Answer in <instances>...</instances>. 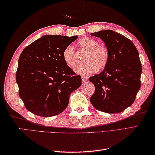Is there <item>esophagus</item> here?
<instances>
[{
    "label": "esophagus",
    "instance_id": "esophagus-1",
    "mask_svg": "<svg viewBox=\"0 0 155 155\" xmlns=\"http://www.w3.org/2000/svg\"><path fill=\"white\" fill-rule=\"evenodd\" d=\"M88 80V78L87 77H82V81L83 82V83H85V82H87Z\"/></svg>",
    "mask_w": 155,
    "mask_h": 155
}]
</instances>
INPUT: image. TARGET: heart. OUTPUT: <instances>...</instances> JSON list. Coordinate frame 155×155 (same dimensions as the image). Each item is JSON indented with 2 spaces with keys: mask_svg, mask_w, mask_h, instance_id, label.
<instances>
[{
  "mask_svg": "<svg viewBox=\"0 0 155 155\" xmlns=\"http://www.w3.org/2000/svg\"><path fill=\"white\" fill-rule=\"evenodd\" d=\"M78 48L87 51L85 56V64L78 65L74 69L76 73L79 74H92L96 72L98 69L101 70L106 67L109 52L103 45H100L97 40L91 37L83 38L78 42ZM62 58L69 67L73 68L76 65V53L74 48L69 45L65 47L62 52Z\"/></svg>",
  "mask_w": 155,
  "mask_h": 155,
  "instance_id": "b5f03b06",
  "label": "heart"
}]
</instances>
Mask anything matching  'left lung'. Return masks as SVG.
Listing matches in <instances>:
<instances>
[{
	"mask_svg": "<svg viewBox=\"0 0 155 155\" xmlns=\"http://www.w3.org/2000/svg\"><path fill=\"white\" fill-rule=\"evenodd\" d=\"M91 35L99 37L109 52L104 70L88 78L95 87L91 103L102 112L120 113L134 103L140 88L142 66L139 52L132 41L113 31Z\"/></svg>",
	"mask_w": 155,
	"mask_h": 155,
	"instance_id": "8db88e82",
	"label": "left lung"
}]
</instances>
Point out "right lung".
<instances>
[{"label": "right lung", "instance_id": "obj_1", "mask_svg": "<svg viewBox=\"0 0 155 155\" xmlns=\"http://www.w3.org/2000/svg\"><path fill=\"white\" fill-rule=\"evenodd\" d=\"M78 36L45 35L20 55L16 81L26 108L43 117L54 116L67 107L69 97L82 84L62 58L65 47Z\"/></svg>", "mask_w": 155, "mask_h": 155}]
</instances>
